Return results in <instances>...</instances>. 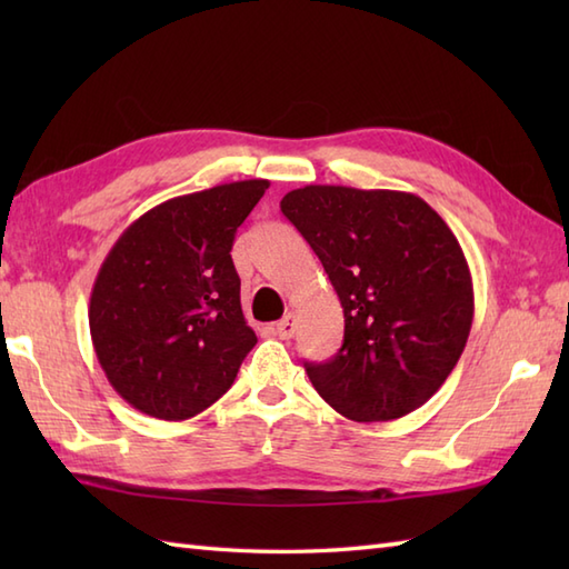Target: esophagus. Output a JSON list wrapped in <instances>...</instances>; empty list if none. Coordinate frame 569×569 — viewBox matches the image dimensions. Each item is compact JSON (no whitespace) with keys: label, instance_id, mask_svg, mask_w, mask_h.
<instances>
[{"label":"esophagus","instance_id":"34e87169","mask_svg":"<svg viewBox=\"0 0 569 569\" xmlns=\"http://www.w3.org/2000/svg\"><path fill=\"white\" fill-rule=\"evenodd\" d=\"M273 330H276L278 337H281V340H291L293 332H296V316H293V312H288L283 320H278Z\"/></svg>","mask_w":569,"mask_h":569}]
</instances>
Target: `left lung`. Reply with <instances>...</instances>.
<instances>
[{
  "mask_svg": "<svg viewBox=\"0 0 569 569\" xmlns=\"http://www.w3.org/2000/svg\"><path fill=\"white\" fill-rule=\"evenodd\" d=\"M281 212L318 253L345 310V342L306 365L337 413L381 422L420 408L462 357L475 318L471 273L452 229L401 190L306 186Z\"/></svg>",
  "mask_w": 569,
  "mask_h": 569,
  "instance_id": "1",
  "label": "left lung"
}]
</instances>
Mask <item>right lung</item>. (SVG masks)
<instances>
[{"instance_id": "add662e5", "label": "right lung", "mask_w": 569, "mask_h": 569, "mask_svg": "<svg viewBox=\"0 0 569 569\" xmlns=\"http://www.w3.org/2000/svg\"><path fill=\"white\" fill-rule=\"evenodd\" d=\"M266 188L237 180L156 204L102 261L88 310L92 347L112 389L141 413H202L257 345L229 251Z\"/></svg>"}]
</instances>
